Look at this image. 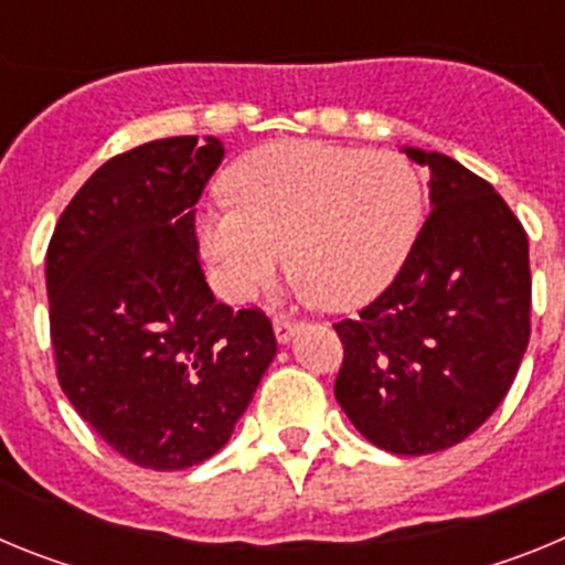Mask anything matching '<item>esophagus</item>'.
Instances as JSON below:
<instances>
[{
  "mask_svg": "<svg viewBox=\"0 0 565 565\" xmlns=\"http://www.w3.org/2000/svg\"><path fill=\"white\" fill-rule=\"evenodd\" d=\"M294 333H297V322H291V319H282V317L274 319V337H277L279 344L291 342Z\"/></svg>",
  "mask_w": 565,
  "mask_h": 565,
  "instance_id": "34e87169",
  "label": "esophagus"
}]
</instances>
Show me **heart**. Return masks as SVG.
Wrapping results in <instances>:
<instances>
[{
  "label": "heart",
  "instance_id": "1",
  "mask_svg": "<svg viewBox=\"0 0 565 565\" xmlns=\"http://www.w3.org/2000/svg\"><path fill=\"white\" fill-rule=\"evenodd\" d=\"M232 203L198 214V243L223 297L243 302L288 268L322 308L348 311L391 286L416 239L422 181L398 152L274 141L228 172Z\"/></svg>",
  "mask_w": 565,
  "mask_h": 565
}]
</instances>
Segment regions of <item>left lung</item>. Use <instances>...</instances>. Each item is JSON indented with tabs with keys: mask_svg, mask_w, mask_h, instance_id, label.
<instances>
[{
	"mask_svg": "<svg viewBox=\"0 0 565 565\" xmlns=\"http://www.w3.org/2000/svg\"><path fill=\"white\" fill-rule=\"evenodd\" d=\"M430 172V217L402 271L339 322L333 393L379 450L430 456L476 433L515 382L529 344V239L483 178L402 147Z\"/></svg>",
	"mask_w": 565,
	"mask_h": 565,
	"instance_id": "8db88e82",
	"label": "left lung"
}]
</instances>
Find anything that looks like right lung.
<instances>
[{
  "label": "right lung",
  "instance_id": "1",
  "mask_svg": "<svg viewBox=\"0 0 565 565\" xmlns=\"http://www.w3.org/2000/svg\"><path fill=\"white\" fill-rule=\"evenodd\" d=\"M209 135L115 154L47 248L50 337L64 396L138 467L186 469L232 438L277 356L263 311L209 291L194 203L223 161Z\"/></svg>",
  "mask_w": 565,
  "mask_h": 565
}]
</instances>
